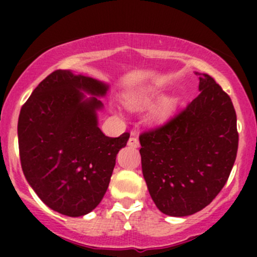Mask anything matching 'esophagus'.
<instances>
[{"label": "esophagus", "mask_w": 257, "mask_h": 257, "mask_svg": "<svg viewBox=\"0 0 257 257\" xmlns=\"http://www.w3.org/2000/svg\"><path fill=\"white\" fill-rule=\"evenodd\" d=\"M128 145H129V147H132V148H138L139 147L138 137L136 136V133L132 134V137L129 138V141H128Z\"/></svg>", "instance_id": "1"}]
</instances>
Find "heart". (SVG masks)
Returning a JSON list of instances; mask_svg holds the SVG:
<instances>
[{
  "label": "heart",
  "mask_w": 257,
  "mask_h": 257,
  "mask_svg": "<svg viewBox=\"0 0 257 257\" xmlns=\"http://www.w3.org/2000/svg\"><path fill=\"white\" fill-rule=\"evenodd\" d=\"M153 98H154V94H142V93H137V94H131L125 98L126 105H129L131 108H134V109H139V108H143L149 105L152 103ZM175 102L174 100H165L157 110H155L154 116L158 120H162V119H165L172 110L174 109Z\"/></svg>",
  "instance_id": "b5f03b06"
}]
</instances>
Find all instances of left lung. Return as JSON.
Returning <instances> with one entry per match:
<instances>
[{"label":"left lung","mask_w":257,"mask_h":257,"mask_svg":"<svg viewBox=\"0 0 257 257\" xmlns=\"http://www.w3.org/2000/svg\"><path fill=\"white\" fill-rule=\"evenodd\" d=\"M170 120L139 136L143 177L157 208L169 216L203 210L229 179L239 147L231 98L214 78Z\"/></svg>","instance_id":"obj_1"}]
</instances>
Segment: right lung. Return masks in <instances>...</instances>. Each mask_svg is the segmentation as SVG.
Returning a JSON list of instances; mask_svg holds the SVG:
<instances>
[{
	"instance_id": "right-lung-1",
	"label": "right lung",
	"mask_w": 257,
	"mask_h": 257,
	"mask_svg": "<svg viewBox=\"0 0 257 257\" xmlns=\"http://www.w3.org/2000/svg\"><path fill=\"white\" fill-rule=\"evenodd\" d=\"M107 90L99 80L58 69L21 108L17 133L23 174L41 200L59 214L77 217L97 208L116 154L129 139L128 132L110 138L98 128L103 103L97 97Z\"/></svg>"
}]
</instances>
